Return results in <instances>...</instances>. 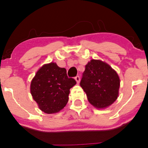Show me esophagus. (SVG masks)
<instances>
[{
  "mask_svg": "<svg viewBox=\"0 0 148 148\" xmlns=\"http://www.w3.org/2000/svg\"><path fill=\"white\" fill-rule=\"evenodd\" d=\"M75 80H76V83H77V84H79V82H80V76H76V77H75Z\"/></svg>",
  "mask_w": 148,
  "mask_h": 148,
  "instance_id": "34e87169",
  "label": "esophagus"
}]
</instances>
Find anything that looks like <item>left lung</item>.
<instances>
[{
	"instance_id": "obj_1",
	"label": "left lung",
	"mask_w": 148,
	"mask_h": 148,
	"mask_svg": "<svg viewBox=\"0 0 148 148\" xmlns=\"http://www.w3.org/2000/svg\"><path fill=\"white\" fill-rule=\"evenodd\" d=\"M120 78L109 64L99 60H91L86 65L80 86L89 102L97 108H104L117 99Z\"/></svg>"
}]
</instances>
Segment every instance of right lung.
<instances>
[{"label": "right lung", "mask_w": 148, "mask_h": 148, "mask_svg": "<svg viewBox=\"0 0 148 148\" xmlns=\"http://www.w3.org/2000/svg\"><path fill=\"white\" fill-rule=\"evenodd\" d=\"M76 84L67 71L55 62L45 64L30 84V93L40 109L48 114L58 113L67 104L69 90Z\"/></svg>", "instance_id": "obj_1"}]
</instances>
